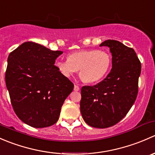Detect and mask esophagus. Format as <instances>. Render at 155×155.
<instances>
[{"label": "esophagus", "mask_w": 155, "mask_h": 155, "mask_svg": "<svg viewBox=\"0 0 155 155\" xmlns=\"http://www.w3.org/2000/svg\"><path fill=\"white\" fill-rule=\"evenodd\" d=\"M74 91H79V86L77 85H74Z\"/></svg>", "instance_id": "esophagus-1"}]
</instances>
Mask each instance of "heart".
Here are the masks:
<instances>
[{"label": "heart", "instance_id": "b5f03b06", "mask_svg": "<svg viewBox=\"0 0 155 155\" xmlns=\"http://www.w3.org/2000/svg\"><path fill=\"white\" fill-rule=\"evenodd\" d=\"M112 64V57L106 51L83 49L68 55L67 61H57L55 67L64 76L69 77L79 70V76L87 83L99 82L108 74Z\"/></svg>", "mask_w": 155, "mask_h": 155}]
</instances>
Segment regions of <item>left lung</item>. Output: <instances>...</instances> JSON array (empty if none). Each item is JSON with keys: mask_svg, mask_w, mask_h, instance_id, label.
I'll use <instances>...</instances> for the list:
<instances>
[{"mask_svg": "<svg viewBox=\"0 0 155 155\" xmlns=\"http://www.w3.org/2000/svg\"><path fill=\"white\" fill-rule=\"evenodd\" d=\"M100 46L109 48L112 69L102 82L82 87L80 111L88 125L107 128L119 122L134 105L141 63L135 51L121 42L108 40Z\"/></svg>", "mask_w": 155, "mask_h": 155, "instance_id": "left-lung-1", "label": "left lung"}]
</instances>
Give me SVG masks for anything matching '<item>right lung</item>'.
Listing matches in <instances>:
<instances>
[{"label":"right lung","instance_id":"right-lung-1","mask_svg":"<svg viewBox=\"0 0 155 155\" xmlns=\"http://www.w3.org/2000/svg\"><path fill=\"white\" fill-rule=\"evenodd\" d=\"M63 53L25 42L10 52L5 74L7 88L17 116L36 128L55 124L73 84L54 66Z\"/></svg>","mask_w":155,"mask_h":155}]
</instances>
